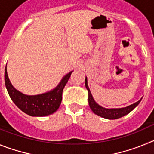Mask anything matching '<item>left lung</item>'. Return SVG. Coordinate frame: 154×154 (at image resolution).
<instances>
[{"instance_id":"obj_1","label":"left lung","mask_w":154,"mask_h":154,"mask_svg":"<svg viewBox=\"0 0 154 154\" xmlns=\"http://www.w3.org/2000/svg\"><path fill=\"white\" fill-rule=\"evenodd\" d=\"M85 85L86 87L87 90L89 92V105L90 109H92V112L96 115L101 116V117L105 118V119H119V118L123 117L124 116L127 115L128 113H130L132 110H133L136 107L139 105V103H140L141 98L139 101L136 102L133 104L130 105L128 106L123 107V108H113V109H107L104 108V107L99 106L96 102L94 100L92 95L90 92V89L88 85V81H87V77H85Z\"/></svg>"}]
</instances>
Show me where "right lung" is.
I'll use <instances>...</instances> for the list:
<instances>
[{
	"instance_id": "add662e5",
	"label": "right lung",
	"mask_w": 154,
	"mask_h": 154,
	"mask_svg": "<svg viewBox=\"0 0 154 154\" xmlns=\"http://www.w3.org/2000/svg\"><path fill=\"white\" fill-rule=\"evenodd\" d=\"M73 71L65 75L55 89L45 93L29 96L16 89L11 83L7 72L5 71L6 89L14 103L24 113L31 116H45L56 112L62 99V91Z\"/></svg>"
}]
</instances>
